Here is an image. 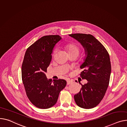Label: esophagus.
Instances as JSON below:
<instances>
[{
	"mask_svg": "<svg viewBox=\"0 0 127 127\" xmlns=\"http://www.w3.org/2000/svg\"><path fill=\"white\" fill-rule=\"evenodd\" d=\"M72 83V81L71 80H67V85H69Z\"/></svg>",
	"mask_w": 127,
	"mask_h": 127,
	"instance_id": "esophagus-1",
	"label": "esophagus"
}]
</instances>
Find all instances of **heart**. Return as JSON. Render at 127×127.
<instances>
[{
    "mask_svg": "<svg viewBox=\"0 0 127 127\" xmlns=\"http://www.w3.org/2000/svg\"><path fill=\"white\" fill-rule=\"evenodd\" d=\"M64 48L66 50V51L68 55L69 54H75L78 55L80 52L79 47L73 43H67L64 45ZM56 52V50H55L54 54Z\"/></svg>",
    "mask_w": 127,
    "mask_h": 127,
    "instance_id": "heart-1",
    "label": "heart"
}]
</instances>
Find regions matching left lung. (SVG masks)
<instances>
[{
    "instance_id": "left-lung-1",
    "label": "left lung",
    "mask_w": 127,
    "mask_h": 127,
    "mask_svg": "<svg viewBox=\"0 0 127 127\" xmlns=\"http://www.w3.org/2000/svg\"><path fill=\"white\" fill-rule=\"evenodd\" d=\"M69 36L80 42L85 50L80 75L88 81L81 84L80 91L74 95V100L81 108H93L103 98L109 85L111 72L110 57L105 47L92 35L72 33Z\"/></svg>"
}]
</instances>
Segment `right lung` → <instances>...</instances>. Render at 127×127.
<instances>
[{"mask_svg": "<svg viewBox=\"0 0 127 127\" xmlns=\"http://www.w3.org/2000/svg\"><path fill=\"white\" fill-rule=\"evenodd\" d=\"M61 39L59 35L42 37L27 49L24 57L21 74L25 92L31 102L40 109L54 106L66 85L65 80L52 81L45 74L54 48Z\"/></svg>", "mask_w": 127, "mask_h": 127, "instance_id": "add662e5", "label": "right lung"}]
</instances>
